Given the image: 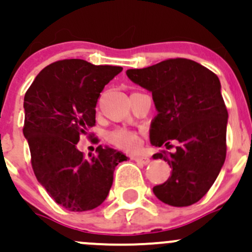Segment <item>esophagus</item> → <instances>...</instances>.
<instances>
[{"mask_svg":"<svg viewBox=\"0 0 252 252\" xmlns=\"http://www.w3.org/2000/svg\"><path fill=\"white\" fill-rule=\"evenodd\" d=\"M134 160L139 164H144V165H147V164L151 163V159L147 158V157H136V158H134Z\"/></svg>","mask_w":252,"mask_h":252,"instance_id":"1","label":"esophagus"}]
</instances>
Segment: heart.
<instances>
[{"label": "heart", "mask_w": 252, "mask_h": 252, "mask_svg": "<svg viewBox=\"0 0 252 252\" xmlns=\"http://www.w3.org/2000/svg\"><path fill=\"white\" fill-rule=\"evenodd\" d=\"M109 143L126 152H136L141 148L142 139L137 132L126 128H116L106 133Z\"/></svg>", "instance_id": "b5f03b06"}]
</instances>
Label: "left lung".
<instances>
[{
	"instance_id": "8db88e82",
	"label": "left lung",
	"mask_w": 252,
	"mask_h": 252,
	"mask_svg": "<svg viewBox=\"0 0 252 252\" xmlns=\"http://www.w3.org/2000/svg\"><path fill=\"white\" fill-rule=\"evenodd\" d=\"M133 83L152 92L157 114L149 138L161 151L154 159L168 161L171 175L153 188L161 202L186 207L200 201L216 181L226 154L228 111L219 78L188 59H169L146 68L127 69Z\"/></svg>"
}]
</instances>
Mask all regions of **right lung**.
<instances>
[{
    "label": "right lung",
    "mask_w": 252,
    "mask_h": 252,
    "mask_svg": "<svg viewBox=\"0 0 252 252\" xmlns=\"http://www.w3.org/2000/svg\"><path fill=\"white\" fill-rule=\"evenodd\" d=\"M119 66H95L84 60H61L45 67L24 95L23 133L32 166L55 202L72 212L91 211L108 197L114 170L127 157L96 147L86 158L77 148L95 125V106Z\"/></svg>",
    "instance_id": "obj_1"
}]
</instances>
